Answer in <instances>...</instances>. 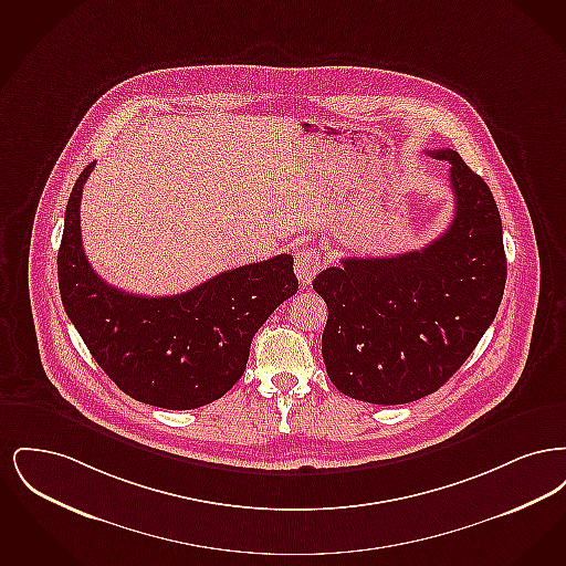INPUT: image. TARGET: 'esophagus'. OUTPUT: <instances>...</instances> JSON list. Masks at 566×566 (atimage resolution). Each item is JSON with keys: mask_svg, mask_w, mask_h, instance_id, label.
<instances>
[{"mask_svg": "<svg viewBox=\"0 0 566 566\" xmlns=\"http://www.w3.org/2000/svg\"><path fill=\"white\" fill-rule=\"evenodd\" d=\"M323 270V256L316 250H301L295 256V273L303 286L312 284L316 273Z\"/></svg>", "mask_w": 566, "mask_h": 566, "instance_id": "34e87169", "label": "esophagus"}]
</instances>
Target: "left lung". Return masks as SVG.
<instances>
[{
	"instance_id": "1",
	"label": "left lung",
	"mask_w": 566,
	"mask_h": 566,
	"mask_svg": "<svg viewBox=\"0 0 566 566\" xmlns=\"http://www.w3.org/2000/svg\"><path fill=\"white\" fill-rule=\"evenodd\" d=\"M457 208L448 231L422 250L386 259H342L316 275L328 318L326 374L352 399L403 405L439 390L494 321L507 280L503 224L484 180L457 150Z\"/></svg>"
}]
</instances>
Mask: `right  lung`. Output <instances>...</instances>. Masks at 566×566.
<instances>
[{"instance_id": "right-lung-1", "label": "right lung", "mask_w": 566, "mask_h": 566, "mask_svg": "<svg viewBox=\"0 0 566 566\" xmlns=\"http://www.w3.org/2000/svg\"><path fill=\"white\" fill-rule=\"evenodd\" d=\"M82 169L65 208L56 254L67 318L97 365L135 401L195 409L220 399L242 377L254 333L298 289L293 256L222 271L174 296L129 295L88 265L81 238Z\"/></svg>"}]
</instances>
